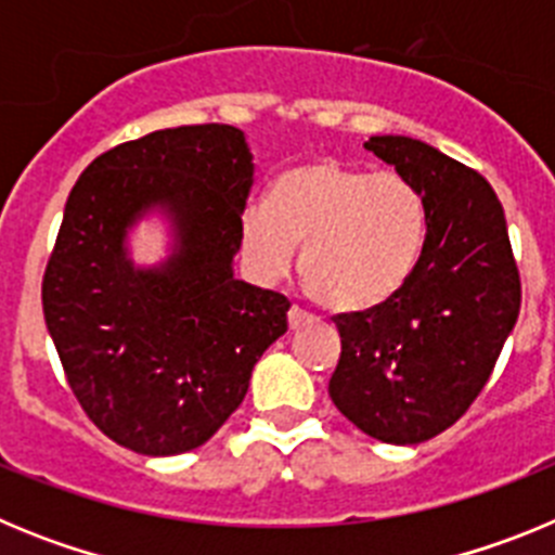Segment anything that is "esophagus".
<instances>
[{
  "label": "esophagus",
  "mask_w": 555,
  "mask_h": 555,
  "mask_svg": "<svg viewBox=\"0 0 555 555\" xmlns=\"http://www.w3.org/2000/svg\"><path fill=\"white\" fill-rule=\"evenodd\" d=\"M311 320H313V313H308L306 308H300V306L288 308V325L292 327H302V325H308Z\"/></svg>",
  "instance_id": "esophagus-1"
}]
</instances>
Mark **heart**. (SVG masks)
Returning <instances> with one entry per match:
<instances>
[{
  "mask_svg": "<svg viewBox=\"0 0 555 555\" xmlns=\"http://www.w3.org/2000/svg\"><path fill=\"white\" fill-rule=\"evenodd\" d=\"M242 249L274 281L302 244V283L333 311H361L403 286L425 238L423 197L397 171L322 158L278 180L272 203L253 199L238 217Z\"/></svg>",
  "mask_w": 555,
  "mask_h": 555,
  "instance_id": "heart-1",
  "label": "heart"
}]
</instances>
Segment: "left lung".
<instances>
[{"label":"left lung","mask_w":555,"mask_h":555,"mask_svg":"<svg viewBox=\"0 0 555 555\" xmlns=\"http://www.w3.org/2000/svg\"><path fill=\"white\" fill-rule=\"evenodd\" d=\"M366 150L423 197V255L389 300L336 313L331 400L356 428L420 444L467 414L517 322L522 283L503 205L483 175L405 135Z\"/></svg>","instance_id":"obj_1"}]
</instances>
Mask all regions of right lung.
<instances>
[{"instance_id":"right-lung-1","label":"right lung","mask_w":555,"mask_h":555,"mask_svg":"<svg viewBox=\"0 0 555 555\" xmlns=\"http://www.w3.org/2000/svg\"><path fill=\"white\" fill-rule=\"evenodd\" d=\"M253 169L238 127H171L102 152L68 194L43 320L77 403L121 448L178 455L208 442L288 331L286 294L230 269ZM150 204L167 205L181 247L144 273L120 238Z\"/></svg>"}]
</instances>
